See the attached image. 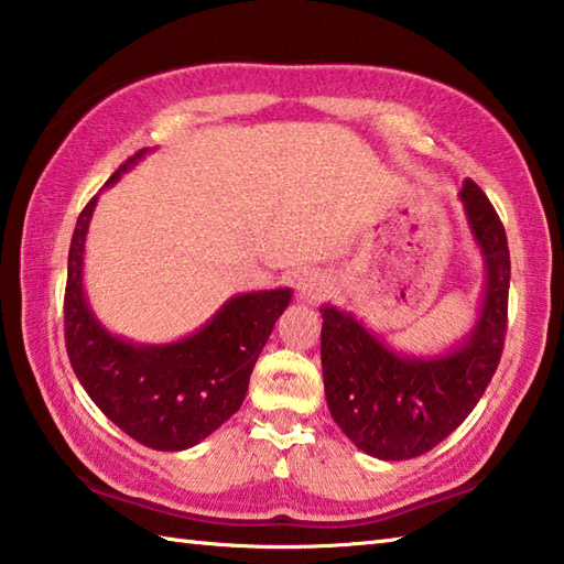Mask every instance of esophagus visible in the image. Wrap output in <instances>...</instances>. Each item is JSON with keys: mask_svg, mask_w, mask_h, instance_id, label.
Returning a JSON list of instances; mask_svg holds the SVG:
<instances>
[{"mask_svg": "<svg viewBox=\"0 0 564 564\" xmlns=\"http://www.w3.org/2000/svg\"><path fill=\"white\" fill-rule=\"evenodd\" d=\"M327 293H330V281H327L323 273L308 271L299 279V295L303 301H308V303L323 301Z\"/></svg>", "mask_w": 564, "mask_h": 564, "instance_id": "obj_1", "label": "esophagus"}]
</instances>
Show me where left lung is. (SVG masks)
Wrapping results in <instances>:
<instances>
[{
  "label": "left lung",
  "mask_w": 564,
  "mask_h": 564,
  "mask_svg": "<svg viewBox=\"0 0 564 564\" xmlns=\"http://www.w3.org/2000/svg\"><path fill=\"white\" fill-rule=\"evenodd\" d=\"M470 237L484 256V295L470 330L436 355L389 347L355 313L321 305V362L327 409L343 434L382 460L432 452L474 412L500 362L508 321L506 229L476 182L458 192Z\"/></svg>",
  "instance_id": "left-lung-1"
}]
</instances>
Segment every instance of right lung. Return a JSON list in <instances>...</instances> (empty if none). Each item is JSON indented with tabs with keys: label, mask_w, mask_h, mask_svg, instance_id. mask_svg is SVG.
I'll list each match as a JSON object with an SVG mask.
<instances>
[{
	"label": "right lung",
	"mask_w": 564,
	"mask_h": 564,
	"mask_svg": "<svg viewBox=\"0 0 564 564\" xmlns=\"http://www.w3.org/2000/svg\"><path fill=\"white\" fill-rule=\"evenodd\" d=\"M148 152L132 155L106 187ZM96 204L98 194L80 212L68 249L64 325L70 367L94 404L128 436L158 452H184L239 412L253 365L293 291L231 295L199 330L175 343L112 335L90 308L84 285L86 234Z\"/></svg>",
	"instance_id": "right-lung-1"
}]
</instances>
